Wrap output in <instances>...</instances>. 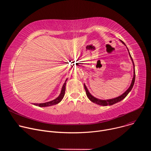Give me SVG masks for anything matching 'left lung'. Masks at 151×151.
Segmentation results:
<instances>
[{
  "instance_id": "8db88e82",
  "label": "left lung",
  "mask_w": 151,
  "mask_h": 151,
  "mask_svg": "<svg viewBox=\"0 0 151 151\" xmlns=\"http://www.w3.org/2000/svg\"><path fill=\"white\" fill-rule=\"evenodd\" d=\"M121 42L122 43V44L124 45H125L126 46V45L125 44V43L120 40ZM127 47V46H126ZM128 52H129V50L127 48ZM129 55H130V57L132 60V62H133V68H134V76H133V78L132 79V83L130 86V87H129L128 88V90L125 92L122 95H121L120 96L118 97H116V98H114V99H109V100H100V99H97L96 97H94V96H93L89 92V91L88 90L87 87H86V85L84 84V88H85V91H86V94H87V96L88 97V98L93 103L97 104H99V105H100V106H111V105H112V104H114L120 101H121L122 100H123L127 95L128 94L130 93V91L132 90V88L133 87L134 85V81H135V76H136V74H135V69H134V62H133V58L130 55V52H129Z\"/></svg>"
}]
</instances>
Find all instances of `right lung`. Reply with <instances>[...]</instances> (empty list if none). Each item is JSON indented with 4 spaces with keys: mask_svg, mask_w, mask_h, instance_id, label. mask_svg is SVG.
<instances>
[{
    "mask_svg": "<svg viewBox=\"0 0 151 151\" xmlns=\"http://www.w3.org/2000/svg\"><path fill=\"white\" fill-rule=\"evenodd\" d=\"M68 79H66L65 82L63 84V87L61 91V93L59 95V96L58 97H57L55 99L48 101V102H46V103H33L35 105L39 106V107H47V106H52V105H55L58 104V103H60L62 99L64 97V94H65V91H66V81H67Z\"/></svg>",
    "mask_w": 151,
    "mask_h": 151,
    "instance_id": "1",
    "label": "right lung"
}]
</instances>
